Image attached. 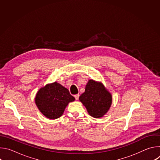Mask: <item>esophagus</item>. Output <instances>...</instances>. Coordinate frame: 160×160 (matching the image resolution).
<instances>
[{
    "label": "esophagus",
    "mask_w": 160,
    "mask_h": 160,
    "mask_svg": "<svg viewBox=\"0 0 160 160\" xmlns=\"http://www.w3.org/2000/svg\"><path fill=\"white\" fill-rule=\"evenodd\" d=\"M79 96H80V95H79L78 94H76V95H75V96H75V99H76V100H78V98H79Z\"/></svg>",
    "instance_id": "esophagus-1"
}]
</instances>
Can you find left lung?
I'll return each instance as SVG.
<instances>
[{
    "label": "left lung",
    "instance_id": "obj_1",
    "mask_svg": "<svg viewBox=\"0 0 160 160\" xmlns=\"http://www.w3.org/2000/svg\"><path fill=\"white\" fill-rule=\"evenodd\" d=\"M79 100L91 117L99 118L103 117L109 111L112 104V95L102 82L89 80Z\"/></svg>",
    "mask_w": 160,
    "mask_h": 160
}]
</instances>
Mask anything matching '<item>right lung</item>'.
I'll return each mask as SVG.
<instances>
[{"label":"right lung","instance_id":"add662e5","mask_svg":"<svg viewBox=\"0 0 160 160\" xmlns=\"http://www.w3.org/2000/svg\"><path fill=\"white\" fill-rule=\"evenodd\" d=\"M75 100L69 90L57 82L41 87L35 98L39 111L45 117L51 120L61 117L68 104Z\"/></svg>","mask_w":160,"mask_h":160}]
</instances>
